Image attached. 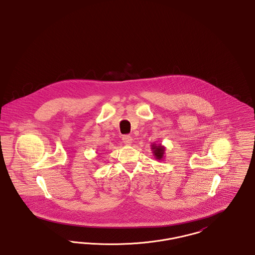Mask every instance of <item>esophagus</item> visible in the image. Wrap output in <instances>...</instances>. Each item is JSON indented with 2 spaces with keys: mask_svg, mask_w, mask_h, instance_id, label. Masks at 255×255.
Segmentation results:
<instances>
[{
  "mask_svg": "<svg viewBox=\"0 0 255 255\" xmlns=\"http://www.w3.org/2000/svg\"><path fill=\"white\" fill-rule=\"evenodd\" d=\"M122 141H123V143L126 144V145H131L132 142H133V138H132L130 135H124V136L122 137Z\"/></svg>",
  "mask_w": 255,
  "mask_h": 255,
  "instance_id": "1",
  "label": "esophagus"
}]
</instances>
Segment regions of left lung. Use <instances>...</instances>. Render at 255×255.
Listing matches in <instances>:
<instances>
[{
	"mask_svg": "<svg viewBox=\"0 0 255 255\" xmlns=\"http://www.w3.org/2000/svg\"><path fill=\"white\" fill-rule=\"evenodd\" d=\"M152 153L154 155V157L158 160H161L162 158H164V153H165V147L161 144H152Z\"/></svg>",
	"mask_w": 255,
	"mask_h": 255,
	"instance_id": "8db88e82",
	"label": "left lung"
}]
</instances>
